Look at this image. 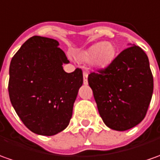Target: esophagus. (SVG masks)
I'll return each mask as SVG.
<instances>
[{
    "label": "esophagus",
    "instance_id": "1",
    "mask_svg": "<svg viewBox=\"0 0 160 160\" xmlns=\"http://www.w3.org/2000/svg\"><path fill=\"white\" fill-rule=\"evenodd\" d=\"M88 73L87 72H83V83L85 85L88 84Z\"/></svg>",
    "mask_w": 160,
    "mask_h": 160
}]
</instances>
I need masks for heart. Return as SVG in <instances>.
I'll use <instances>...</instances> for the list:
<instances>
[{
    "label": "heart",
    "instance_id": "1",
    "mask_svg": "<svg viewBox=\"0 0 160 160\" xmlns=\"http://www.w3.org/2000/svg\"><path fill=\"white\" fill-rule=\"evenodd\" d=\"M117 56V47L115 43L99 42L91 45L80 54V58L83 62L94 61V66L104 70L111 66Z\"/></svg>",
    "mask_w": 160,
    "mask_h": 160
}]
</instances>
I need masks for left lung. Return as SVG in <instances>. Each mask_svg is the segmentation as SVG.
Returning a JSON list of instances; mask_svg holds the SVG:
<instances>
[{
  "mask_svg": "<svg viewBox=\"0 0 160 160\" xmlns=\"http://www.w3.org/2000/svg\"><path fill=\"white\" fill-rule=\"evenodd\" d=\"M99 114L112 130H130L143 121L153 93L147 55L139 46L123 50L107 69L88 75Z\"/></svg>",
  "mask_w": 160,
  "mask_h": 160,
  "instance_id": "obj_1",
  "label": "left lung"
}]
</instances>
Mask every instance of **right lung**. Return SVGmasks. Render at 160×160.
I'll use <instances>...</instances> for the list:
<instances>
[{"label":"right lung","mask_w":160,"mask_h":160,"mask_svg":"<svg viewBox=\"0 0 160 160\" xmlns=\"http://www.w3.org/2000/svg\"><path fill=\"white\" fill-rule=\"evenodd\" d=\"M57 40L34 36L12 58L8 94L23 124L36 134L53 136L68 126L83 83L80 68L66 72L65 52Z\"/></svg>","instance_id":"obj_1"}]
</instances>
